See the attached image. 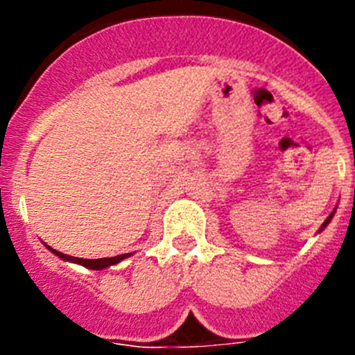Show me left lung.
Wrapping results in <instances>:
<instances>
[{"label":"left lung","mask_w":355,"mask_h":355,"mask_svg":"<svg viewBox=\"0 0 355 355\" xmlns=\"http://www.w3.org/2000/svg\"><path fill=\"white\" fill-rule=\"evenodd\" d=\"M334 213H336V208L332 209V211H331V215H329V216H327V218H325V222H324V224L320 225V229H318V233H322V231H324V229H325V227H327V225H329V224H331V220H332V216H334Z\"/></svg>","instance_id":"8db88e82"}]
</instances>
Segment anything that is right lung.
I'll return each mask as SVG.
<instances>
[{
    "label": "right lung",
    "mask_w": 355,
    "mask_h": 355,
    "mask_svg": "<svg viewBox=\"0 0 355 355\" xmlns=\"http://www.w3.org/2000/svg\"><path fill=\"white\" fill-rule=\"evenodd\" d=\"M46 245V243H44ZM46 249L51 250L55 256L62 258L64 261H71V263H76V265L85 266V268H89V270H103V268H108V266H114L117 263H121L122 259L130 258L133 256L135 252H126V254H119V256H114V258H101V259H83V258H74V256H69V254L60 252V250H55L53 247L46 245Z\"/></svg>",
    "instance_id": "add662e5"
}]
</instances>
